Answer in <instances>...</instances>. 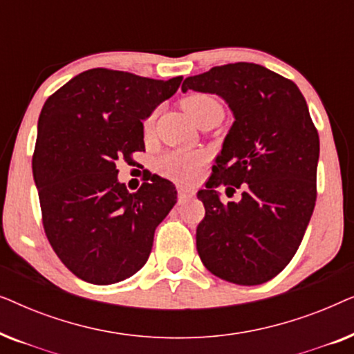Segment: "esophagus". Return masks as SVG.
<instances>
[{
    "label": "esophagus",
    "mask_w": 354,
    "mask_h": 354,
    "mask_svg": "<svg viewBox=\"0 0 354 354\" xmlns=\"http://www.w3.org/2000/svg\"><path fill=\"white\" fill-rule=\"evenodd\" d=\"M195 188L192 187H185V185H178L177 187V195H178V200H188V198H193L195 196Z\"/></svg>",
    "instance_id": "1"
}]
</instances>
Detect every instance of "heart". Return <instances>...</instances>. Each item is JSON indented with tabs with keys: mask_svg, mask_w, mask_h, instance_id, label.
Instances as JSON below:
<instances>
[{
	"mask_svg": "<svg viewBox=\"0 0 354 354\" xmlns=\"http://www.w3.org/2000/svg\"><path fill=\"white\" fill-rule=\"evenodd\" d=\"M182 108L193 122H196L198 119L209 113L224 114V109H222L219 101H217L214 96L206 93H195L185 96V98L182 100ZM151 124L153 118H148L145 120V132H149V130H151ZM201 164L203 156L200 153L169 151L158 159L156 169L159 174H162V176H166L169 178H176V180H192V178L196 176Z\"/></svg>",
	"mask_w": 354,
	"mask_h": 354,
	"instance_id": "heart-1",
	"label": "heart"
}]
</instances>
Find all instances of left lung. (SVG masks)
Segmentation results:
<instances>
[{"label": "left lung", "instance_id": "8db88e82", "mask_svg": "<svg viewBox=\"0 0 354 354\" xmlns=\"http://www.w3.org/2000/svg\"><path fill=\"white\" fill-rule=\"evenodd\" d=\"M187 90L222 96L235 118L206 190L198 192L206 211L198 254L227 282H268L298 251L316 205L319 133L306 100L292 80L253 62L188 77ZM217 186L242 195L222 203Z\"/></svg>", "mask_w": 354, "mask_h": 354}]
</instances>
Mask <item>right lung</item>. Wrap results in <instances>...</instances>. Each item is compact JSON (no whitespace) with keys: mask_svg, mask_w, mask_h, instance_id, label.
Instances as JSON below:
<instances>
[{"mask_svg":"<svg viewBox=\"0 0 354 354\" xmlns=\"http://www.w3.org/2000/svg\"><path fill=\"white\" fill-rule=\"evenodd\" d=\"M182 79L96 67L43 106L32 158L43 229L62 264L85 282L109 285L138 272L176 205L172 182L149 176L129 193L115 164H132L133 153L145 151L142 120Z\"/></svg>","mask_w":354,"mask_h":354,"instance_id":"obj_1","label":"right lung"}]
</instances>
